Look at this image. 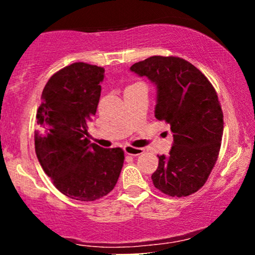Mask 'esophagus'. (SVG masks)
<instances>
[{
    "label": "esophagus",
    "instance_id": "34e87169",
    "mask_svg": "<svg viewBox=\"0 0 255 255\" xmlns=\"http://www.w3.org/2000/svg\"><path fill=\"white\" fill-rule=\"evenodd\" d=\"M124 151L126 154H129V156H139L144 152V148H140V147H133V146L129 145H126L124 147Z\"/></svg>",
    "mask_w": 255,
    "mask_h": 255
}]
</instances>
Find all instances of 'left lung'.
I'll return each instance as SVG.
<instances>
[{"instance_id":"8db88e82","label":"left lung","mask_w":255,"mask_h":255,"mask_svg":"<svg viewBox=\"0 0 255 255\" xmlns=\"http://www.w3.org/2000/svg\"><path fill=\"white\" fill-rule=\"evenodd\" d=\"M130 71L156 86L154 116L170 125L174 136L168 156H158L154 187L170 197H187L206 182L223 136V113L207 78L188 61L152 56Z\"/></svg>"}]
</instances>
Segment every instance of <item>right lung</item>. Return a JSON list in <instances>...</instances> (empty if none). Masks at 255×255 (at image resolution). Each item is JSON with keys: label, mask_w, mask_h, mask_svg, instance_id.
<instances>
[{"label": "right lung", "mask_w": 255, "mask_h": 255, "mask_svg": "<svg viewBox=\"0 0 255 255\" xmlns=\"http://www.w3.org/2000/svg\"><path fill=\"white\" fill-rule=\"evenodd\" d=\"M104 69L75 62L55 73L37 111L34 147L40 165L67 197L95 201L110 193L124 165L122 148H103L89 140Z\"/></svg>", "instance_id": "add662e5"}]
</instances>
